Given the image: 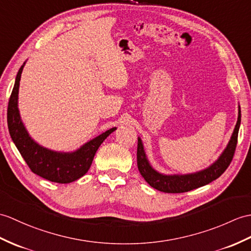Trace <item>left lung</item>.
Instances as JSON below:
<instances>
[{"label":"left lung","instance_id":"1","mask_svg":"<svg viewBox=\"0 0 251 251\" xmlns=\"http://www.w3.org/2000/svg\"><path fill=\"white\" fill-rule=\"evenodd\" d=\"M240 125L241 107L238 106V116L234 130H233L228 145H226L224 152L218 157V159L201 171L188 174H162L156 171L151 166L147 154H145L142 140L138 137L137 164L139 171L144 179L150 184V186H152L153 188L159 191L168 192V194H180V192L190 191L192 189L207 185L218 178L231 164L237 144V135Z\"/></svg>","mask_w":251,"mask_h":251}]
</instances>
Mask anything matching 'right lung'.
I'll return each instance as SVG.
<instances>
[{"mask_svg":"<svg viewBox=\"0 0 251 251\" xmlns=\"http://www.w3.org/2000/svg\"><path fill=\"white\" fill-rule=\"evenodd\" d=\"M25 65V62L17 74L8 101L7 125L11 140L33 173L54 183L68 184L75 182L89 171L98 148L110 133L116 129V127L90 140L74 152H56L38 144L28 135L18 108L19 85Z\"/></svg>","mask_w":251,"mask_h":251,"instance_id":"add662e5","label":"right lung"}]
</instances>
